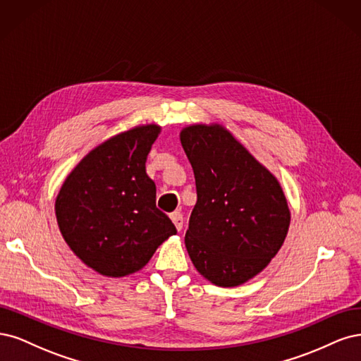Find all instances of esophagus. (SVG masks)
<instances>
[{
  "instance_id": "esophagus-1",
  "label": "esophagus",
  "mask_w": 361,
  "mask_h": 361,
  "mask_svg": "<svg viewBox=\"0 0 361 361\" xmlns=\"http://www.w3.org/2000/svg\"><path fill=\"white\" fill-rule=\"evenodd\" d=\"M171 220L173 222V225H176L177 231H181V229H183L184 220H183V214H181L180 212H173V213H171Z\"/></svg>"
}]
</instances>
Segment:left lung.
I'll use <instances>...</instances> for the list:
<instances>
[{
  "mask_svg": "<svg viewBox=\"0 0 361 361\" xmlns=\"http://www.w3.org/2000/svg\"><path fill=\"white\" fill-rule=\"evenodd\" d=\"M180 139L197 195L185 249L212 283L238 286L282 247L290 222L286 197L273 173L222 126H189Z\"/></svg>",
  "mask_w": 361,
  "mask_h": 361,
  "instance_id": "1",
  "label": "left lung"
}]
</instances>
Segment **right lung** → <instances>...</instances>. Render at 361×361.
<instances>
[{
    "label": "right lung",
    "mask_w": 361,
    "mask_h": 361,
    "mask_svg": "<svg viewBox=\"0 0 361 361\" xmlns=\"http://www.w3.org/2000/svg\"><path fill=\"white\" fill-rule=\"evenodd\" d=\"M159 133V126L147 124L112 136L79 161L56 196V222L68 247L103 276L139 271L177 234L156 207V184L145 172Z\"/></svg>",
    "instance_id": "1"
}]
</instances>
